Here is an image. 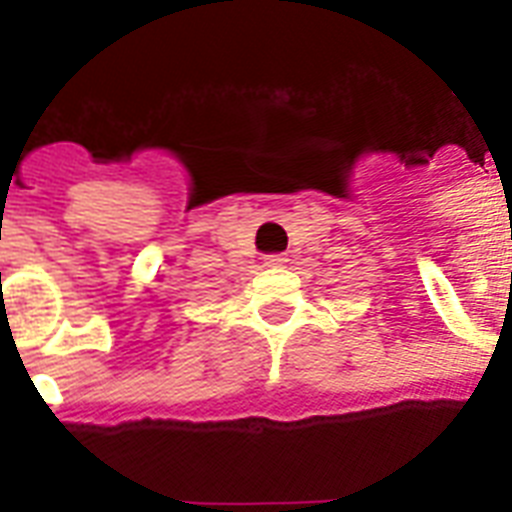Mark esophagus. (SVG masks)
<instances>
[{
    "mask_svg": "<svg viewBox=\"0 0 512 512\" xmlns=\"http://www.w3.org/2000/svg\"><path fill=\"white\" fill-rule=\"evenodd\" d=\"M289 260L284 255H271V257H265V265L268 268H281V265H287Z\"/></svg>",
    "mask_w": 512,
    "mask_h": 512,
    "instance_id": "1",
    "label": "esophagus"
}]
</instances>
